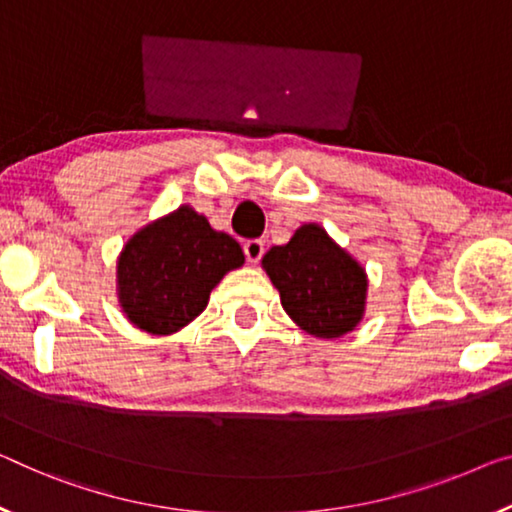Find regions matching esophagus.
I'll use <instances>...</instances> for the list:
<instances>
[{"mask_svg":"<svg viewBox=\"0 0 512 512\" xmlns=\"http://www.w3.org/2000/svg\"><path fill=\"white\" fill-rule=\"evenodd\" d=\"M242 249H245V256H247L249 263H258L265 254V245L261 240H247L245 247H242Z\"/></svg>","mask_w":512,"mask_h":512,"instance_id":"1","label":"esophagus"}]
</instances>
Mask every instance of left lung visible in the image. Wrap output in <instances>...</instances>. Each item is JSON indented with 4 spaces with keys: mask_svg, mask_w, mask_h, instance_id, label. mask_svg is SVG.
<instances>
[{
    "mask_svg": "<svg viewBox=\"0 0 512 512\" xmlns=\"http://www.w3.org/2000/svg\"><path fill=\"white\" fill-rule=\"evenodd\" d=\"M281 306L306 334L341 338L366 313V270L320 224H302L288 245L263 256Z\"/></svg>",
    "mask_w": 512,
    "mask_h": 512,
    "instance_id": "obj_1",
    "label": "left lung"
}]
</instances>
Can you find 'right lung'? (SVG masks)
Masks as SVG:
<instances>
[{
    "label": "right lung",
    "instance_id": "1",
    "mask_svg": "<svg viewBox=\"0 0 512 512\" xmlns=\"http://www.w3.org/2000/svg\"><path fill=\"white\" fill-rule=\"evenodd\" d=\"M245 263L229 233L215 231L192 206L146 224L116 261V293L132 325L167 336L199 316L210 290Z\"/></svg>",
    "mask_w": 512,
    "mask_h": 512
}]
</instances>
